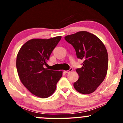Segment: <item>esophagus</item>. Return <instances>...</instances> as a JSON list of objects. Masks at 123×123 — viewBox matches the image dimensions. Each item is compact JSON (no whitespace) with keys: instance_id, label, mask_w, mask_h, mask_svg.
Wrapping results in <instances>:
<instances>
[{"instance_id":"1","label":"esophagus","mask_w":123,"mask_h":123,"mask_svg":"<svg viewBox=\"0 0 123 123\" xmlns=\"http://www.w3.org/2000/svg\"><path fill=\"white\" fill-rule=\"evenodd\" d=\"M73 71V69L72 68H71L70 69H69V70H68V71H65V73H70V72H72Z\"/></svg>"}]
</instances>
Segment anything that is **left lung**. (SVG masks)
Listing matches in <instances>:
<instances>
[{
    "label": "left lung",
    "instance_id": "1",
    "mask_svg": "<svg viewBox=\"0 0 123 123\" xmlns=\"http://www.w3.org/2000/svg\"><path fill=\"white\" fill-rule=\"evenodd\" d=\"M65 40L73 45L77 57L83 61L77 68L79 80L74 83L78 92L90 94L96 90L105 79L108 71V53L101 40L87 31H79L66 36Z\"/></svg>",
    "mask_w": 123,
    "mask_h": 123
}]
</instances>
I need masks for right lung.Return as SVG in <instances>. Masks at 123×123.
Returning <instances> with one entry per match:
<instances>
[{
  "instance_id": "obj_1",
  "label": "right lung",
  "mask_w": 123,
  "mask_h": 123,
  "mask_svg": "<svg viewBox=\"0 0 123 123\" xmlns=\"http://www.w3.org/2000/svg\"><path fill=\"white\" fill-rule=\"evenodd\" d=\"M61 39V36L30 40L22 46L17 55L16 65L21 81L32 94L39 98L51 96L62 75V71L44 68Z\"/></svg>"
}]
</instances>
